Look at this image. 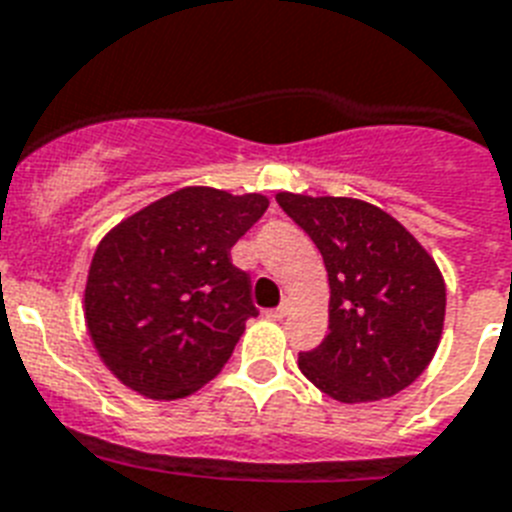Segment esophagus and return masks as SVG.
Segmentation results:
<instances>
[{
  "mask_svg": "<svg viewBox=\"0 0 512 512\" xmlns=\"http://www.w3.org/2000/svg\"><path fill=\"white\" fill-rule=\"evenodd\" d=\"M286 313H289V302L273 307V310H265V318H270V321H284Z\"/></svg>",
  "mask_w": 512,
  "mask_h": 512,
  "instance_id": "esophagus-1",
  "label": "esophagus"
}]
</instances>
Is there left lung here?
<instances>
[{"label": "left lung", "instance_id": "left-lung-1", "mask_svg": "<svg viewBox=\"0 0 512 512\" xmlns=\"http://www.w3.org/2000/svg\"><path fill=\"white\" fill-rule=\"evenodd\" d=\"M276 202L321 249L331 289L328 334L299 352V371L347 405L402 392L442 339L447 289L434 257L363 199L281 191Z\"/></svg>", "mask_w": 512, "mask_h": 512}]
</instances>
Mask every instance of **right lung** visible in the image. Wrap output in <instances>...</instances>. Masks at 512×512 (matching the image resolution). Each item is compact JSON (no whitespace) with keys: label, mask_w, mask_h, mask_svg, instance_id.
Instances as JSON below:
<instances>
[{"label":"right lung","mask_w":512,"mask_h":512,"mask_svg":"<svg viewBox=\"0 0 512 512\" xmlns=\"http://www.w3.org/2000/svg\"><path fill=\"white\" fill-rule=\"evenodd\" d=\"M268 197L186 186L112 228L91 260L83 310L102 363L152 400L220 373L257 307L234 247Z\"/></svg>","instance_id":"right-lung-1"}]
</instances>
